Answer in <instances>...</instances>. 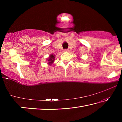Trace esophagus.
Here are the masks:
<instances>
[{
	"mask_svg": "<svg viewBox=\"0 0 122 122\" xmlns=\"http://www.w3.org/2000/svg\"><path fill=\"white\" fill-rule=\"evenodd\" d=\"M64 51H68V49H64Z\"/></svg>",
	"mask_w": 122,
	"mask_h": 122,
	"instance_id": "esophagus-1",
	"label": "esophagus"
}]
</instances>
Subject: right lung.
<instances>
[{"label": "right lung", "instance_id": "obj_1", "mask_svg": "<svg viewBox=\"0 0 122 122\" xmlns=\"http://www.w3.org/2000/svg\"><path fill=\"white\" fill-rule=\"evenodd\" d=\"M54 56V55H51L50 56H49V58L47 59V60H48V63L49 64V65H51V63H53L54 61L55 60Z\"/></svg>", "mask_w": 122, "mask_h": 122}]
</instances>
